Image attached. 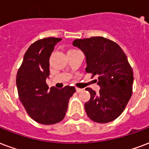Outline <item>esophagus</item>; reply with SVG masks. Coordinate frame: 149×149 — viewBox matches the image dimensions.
Segmentation results:
<instances>
[{
	"instance_id": "34e87169",
	"label": "esophagus",
	"mask_w": 149,
	"mask_h": 149,
	"mask_svg": "<svg viewBox=\"0 0 149 149\" xmlns=\"http://www.w3.org/2000/svg\"><path fill=\"white\" fill-rule=\"evenodd\" d=\"M76 91H77V93H79V92H81V91H83V89H80V88H76Z\"/></svg>"
}]
</instances>
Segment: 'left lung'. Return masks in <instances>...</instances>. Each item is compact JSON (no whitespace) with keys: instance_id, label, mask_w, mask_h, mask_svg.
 I'll return each instance as SVG.
<instances>
[{"instance_id":"8db88e82","label":"left lung","mask_w":149,"mask_h":149,"mask_svg":"<svg viewBox=\"0 0 149 149\" xmlns=\"http://www.w3.org/2000/svg\"><path fill=\"white\" fill-rule=\"evenodd\" d=\"M72 45L84 54L86 72L98 76L99 93L86 88L91 94L84 104L87 116L99 123L113 121L123 112L132 95L134 77L127 58L116 43L102 37L77 39Z\"/></svg>"}]
</instances>
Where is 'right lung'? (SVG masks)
Listing matches in <instances>:
<instances>
[{
    "instance_id": "right-lung-1",
    "label": "right lung",
    "mask_w": 149,
    "mask_h": 149,
    "mask_svg": "<svg viewBox=\"0 0 149 149\" xmlns=\"http://www.w3.org/2000/svg\"><path fill=\"white\" fill-rule=\"evenodd\" d=\"M61 38L48 37L31 44L18 70L16 86L19 99L29 116L44 125L54 124L64 119L74 87L62 89L46 84L49 78V58Z\"/></svg>"
}]
</instances>
